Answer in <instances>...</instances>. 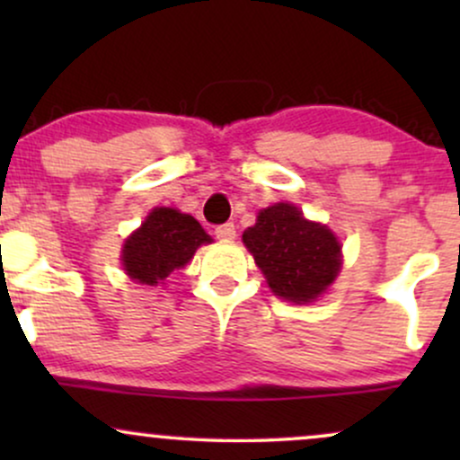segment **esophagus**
<instances>
[{"label":"esophagus","mask_w":460,"mask_h":460,"mask_svg":"<svg viewBox=\"0 0 460 460\" xmlns=\"http://www.w3.org/2000/svg\"><path fill=\"white\" fill-rule=\"evenodd\" d=\"M214 234L218 240H234L235 237V225L234 223H225V225H218L214 229Z\"/></svg>","instance_id":"obj_1"}]
</instances>
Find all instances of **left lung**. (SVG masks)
<instances>
[{
	"label": "left lung",
	"mask_w": 460,
	"mask_h": 460,
	"mask_svg": "<svg viewBox=\"0 0 460 460\" xmlns=\"http://www.w3.org/2000/svg\"><path fill=\"white\" fill-rule=\"evenodd\" d=\"M277 296L311 303L335 281L341 246L320 223H309L289 203L261 209L255 226L242 235Z\"/></svg>",
	"instance_id": "8db88e82"
}]
</instances>
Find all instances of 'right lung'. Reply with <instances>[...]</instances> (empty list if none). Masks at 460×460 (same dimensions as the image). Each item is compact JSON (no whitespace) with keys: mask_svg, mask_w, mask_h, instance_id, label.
Listing matches in <instances>:
<instances>
[{"mask_svg":"<svg viewBox=\"0 0 460 460\" xmlns=\"http://www.w3.org/2000/svg\"><path fill=\"white\" fill-rule=\"evenodd\" d=\"M212 237L199 220L172 208H155L123 246V266L134 281L157 285L192 260L194 251Z\"/></svg>","mask_w":460,"mask_h":460,"instance_id":"right-lung-1","label":"right lung"}]
</instances>
